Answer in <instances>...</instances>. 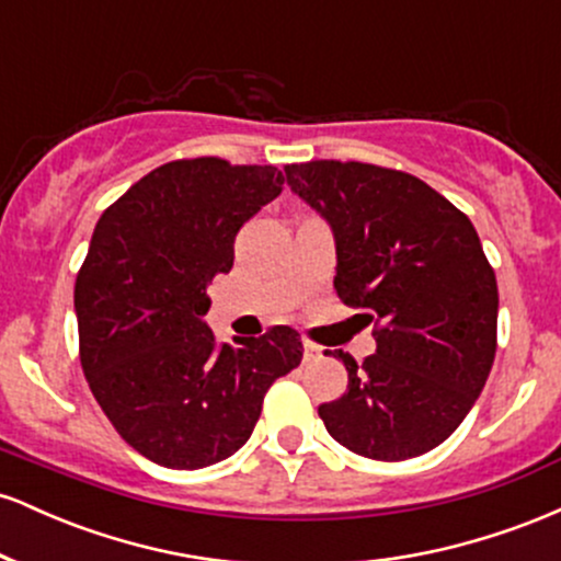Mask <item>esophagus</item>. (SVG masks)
<instances>
[{
	"label": "esophagus",
	"mask_w": 561,
	"mask_h": 561,
	"mask_svg": "<svg viewBox=\"0 0 561 561\" xmlns=\"http://www.w3.org/2000/svg\"><path fill=\"white\" fill-rule=\"evenodd\" d=\"M317 358H321V345L311 343V340H302V362L311 364L317 362Z\"/></svg>",
	"instance_id": "1"
}]
</instances>
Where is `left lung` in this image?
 Segmentation results:
<instances>
[{
    "label": "left lung",
    "mask_w": 561,
    "mask_h": 561,
    "mask_svg": "<svg viewBox=\"0 0 561 561\" xmlns=\"http://www.w3.org/2000/svg\"><path fill=\"white\" fill-rule=\"evenodd\" d=\"M285 173L334 231L337 298L375 324L364 364L334 353L347 390L319 405L327 433L366 459L427 454L469 414L495 358L499 287L478 231L405 171L311 160Z\"/></svg>",
    "instance_id": "1"
}]
</instances>
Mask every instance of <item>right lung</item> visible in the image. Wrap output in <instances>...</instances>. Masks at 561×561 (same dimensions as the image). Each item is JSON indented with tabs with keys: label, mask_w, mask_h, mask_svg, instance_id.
<instances>
[{
	"label": "right lung",
	"mask_w": 561,
	"mask_h": 561,
	"mask_svg": "<svg viewBox=\"0 0 561 561\" xmlns=\"http://www.w3.org/2000/svg\"><path fill=\"white\" fill-rule=\"evenodd\" d=\"M282 184L276 165L171 160L96 221L73 289L83 375L118 435L160 467H210L240 450L266 390L300 364L293 327L234 347L203 321L237 231Z\"/></svg>",
	"instance_id": "add662e5"
}]
</instances>
